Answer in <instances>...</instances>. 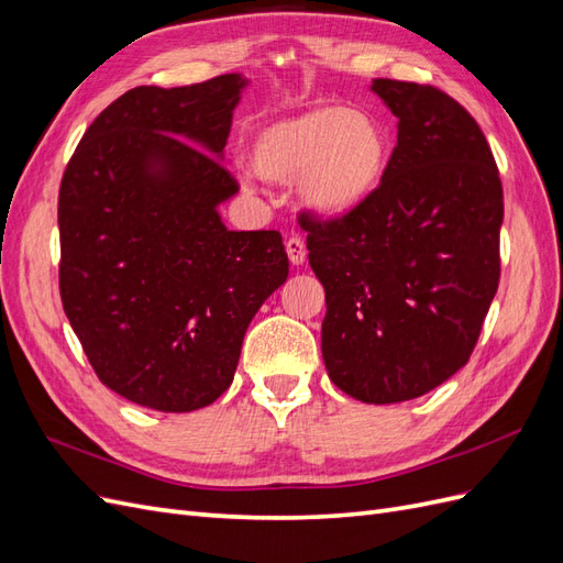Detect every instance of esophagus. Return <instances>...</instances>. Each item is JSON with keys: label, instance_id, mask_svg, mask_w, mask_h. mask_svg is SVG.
<instances>
[{"label": "esophagus", "instance_id": "34e87169", "mask_svg": "<svg viewBox=\"0 0 563 563\" xmlns=\"http://www.w3.org/2000/svg\"><path fill=\"white\" fill-rule=\"evenodd\" d=\"M286 253H288V261H291L294 265H302L305 258H308V249H305V242L298 234L288 236L286 240Z\"/></svg>", "mask_w": 563, "mask_h": 563}]
</instances>
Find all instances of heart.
Segmentation results:
<instances>
[{"instance_id": "obj_1", "label": "heart", "mask_w": 563, "mask_h": 563, "mask_svg": "<svg viewBox=\"0 0 563 563\" xmlns=\"http://www.w3.org/2000/svg\"><path fill=\"white\" fill-rule=\"evenodd\" d=\"M389 162L383 126L366 112L323 103L255 133L251 164L267 180L300 176L302 201L345 216L378 190Z\"/></svg>"}]
</instances>
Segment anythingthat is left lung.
Listing matches in <instances>:
<instances>
[{
	"label": "left lung",
	"mask_w": 563,
	"mask_h": 563,
	"mask_svg": "<svg viewBox=\"0 0 563 563\" xmlns=\"http://www.w3.org/2000/svg\"><path fill=\"white\" fill-rule=\"evenodd\" d=\"M399 119L360 209L300 211L327 294L329 378L366 404L422 397L470 362L500 282L503 183L474 117L432 84L373 79Z\"/></svg>",
	"instance_id": "8db88e82"
}]
</instances>
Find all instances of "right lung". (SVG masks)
Instances as JSON below:
<instances>
[{
  "instance_id": "obj_1",
  "label": "right lung",
  "mask_w": 563,
  "mask_h": 563,
  "mask_svg": "<svg viewBox=\"0 0 563 563\" xmlns=\"http://www.w3.org/2000/svg\"><path fill=\"white\" fill-rule=\"evenodd\" d=\"M242 87L220 75L126 91L60 180L63 310L98 380L155 411L223 395L253 314L288 277L277 230L232 232L216 211L240 190L216 155Z\"/></svg>"
}]
</instances>
